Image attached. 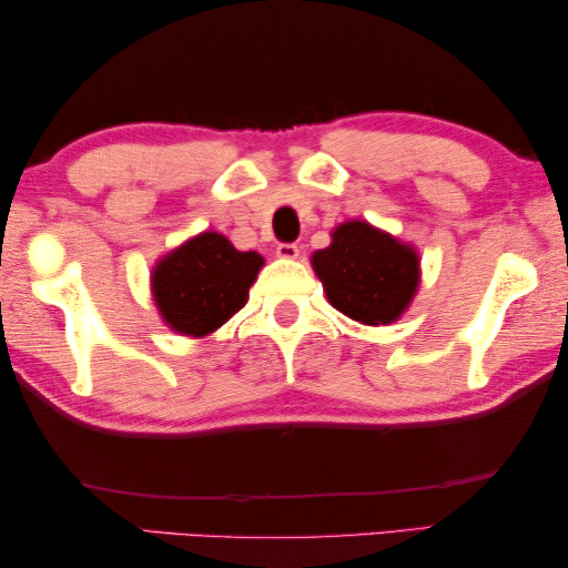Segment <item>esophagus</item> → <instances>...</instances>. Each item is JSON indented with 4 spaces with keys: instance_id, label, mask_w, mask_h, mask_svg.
Here are the masks:
<instances>
[{
    "instance_id": "34e87169",
    "label": "esophagus",
    "mask_w": 568,
    "mask_h": 568,
    "mask_svg": "<svg viewBox=\"0 0 568 568\" xmlns=\"http://www.w3.org/2000/svg\"><path fill=\"white\" fill-rule=\"evenodd\" d=\"M300 246H296V244H278L276 246V256L278 258H296V256H300Z\"/></svg>"
}]
</instances>
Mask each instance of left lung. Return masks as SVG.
<instances>
[{
	"mask_svg": "<svg viewBox=\"0 0 568 568\" xmlns=\"http://www.w3.org/2000/svg\"><path fill=\"white\" fill-rule=\"evenodd\" d=\"M312 266L334 310L372 327L395 322L420 282L417 251L365 221L334 229L332 244L312 254Z\"/></svg>",
	"mask_w": 568,
	"mask_h": 568,
	"instance_id": "8db88e82",
	"label": "left lung"
}]
</instances>
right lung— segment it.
Instances as JSON below:
<instances>
[{
    "label": "right lung",
    "instance_id": "obj_1",
    "mask_svg": "<svg viewBox=\"0 0 568 568\" xmlns=\"http://www.w3.org/2000/svg\"><path fill=\"white\" fill-rule=\"evenodd\" d=\"M264 258L216 231L185 241L153 268V300L171 329L206 337L246 304Z\"/></svg>",
    "mask_w": 568,
    "mask_h": 568
}]
</instances>
